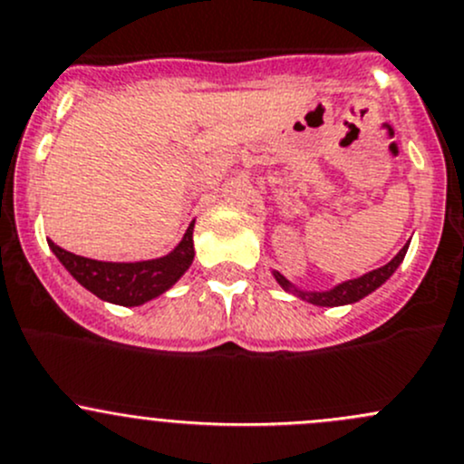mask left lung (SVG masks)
<instances>
[{
  "label": "left lung",
  "mask_w": 464,
  "mask_h": 464,
  "mask_svg": "<svg viewBox=\"0 0 464 464\" xmlns=\"http://www.w3.org/2000/svg\"><path fill=\"white\" fill-rule=\"evenodd\" d=\"M407 250H409V243L386 266L377 267V270L366 272V275L357 276V279H348V281H343V284H337L335 288L324 290V293H308V290L295 288V285L290 284V281L285 279L284 275H279V272H275V279L279 281L281 288L288 290V293H293L295 297L304 299V302H308V304L328 305V308H333V305L355 304V302H360V299H364L366 295H371L373 290L380 288V285L384 284V281L389 279V276L393 275L395 270H398V266L404 261V255H407Z\"/></svg>",
  "instance_id": "8db88e82"
}]
</instances>
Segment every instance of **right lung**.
Masks as SVG:
<instances>
[{
  "instance_id": "1",
  "label": "right lung",
  "mask_w": 464,
  "mask_h": 464,
  "mask_svg": "<svg viewBox=\"0 0 464 464\" xmlns=\"http://www.w3.org/2000/svg\"><path fill=\"white\" fill-rule=\"evenodd\" d=\"M194 221L189 223L183 241L160 259L136 261V264H113L95 261L87 256L66 252L64 247L49 241V247L60 264L73 275L80 285L100 297L102 302L118 305H140L169 290L188 272L194 261Z\"/></svg>"
}]
</instances>
